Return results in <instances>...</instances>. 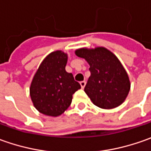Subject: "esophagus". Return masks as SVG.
<instances>
[{
  "label": "esophagus",
  "instance_id": "esophagus-1",
  "mask_svg": "<svg viewBox=\"0 0 151 151\" xmlns=\"http://www.w3.org/2000/svg\"><path fill=\"white\" fill-rule=\"evenodd\" d=\"M80 84H81V88H84L85 86H86V81H81L80 82Z\"/></svg>",
  "mask_w": 151,
  "mask_h": 151
}]
</instances>
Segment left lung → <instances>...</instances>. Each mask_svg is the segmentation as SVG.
I'll return each instance as SVG.
<instances>
[{"mask_svg":"<svg viewBox=\"0 0 151 151\" xmlns=\"http://www.w3.org/2000/svg\"><path fill=\"white\" fill-rule=\"evenodd\" d=\"M75 53L90 65L91 76L84 91L93 104L103 109L121 105L129 92L130 81L117 56L104 47L82 48Z\"/></svg>","mask_w":151,"mask_h":151,"instance_id":"left-lung-1","label":"left lung"}]
</instances>
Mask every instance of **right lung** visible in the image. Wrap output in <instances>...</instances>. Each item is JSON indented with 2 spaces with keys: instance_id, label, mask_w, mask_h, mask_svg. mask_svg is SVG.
I'll return each instance as SVG.
<instances>
[{
  "instance_id": "obj_1",
  "label": "right lung",
  "mask_w": 151,
  "mask_h": 151,
  "mask_svg": "<svg viewBox=\"0 0 151 151\" xmlns=\"http://www.w3.org/2000/svg\"><path fill=\"white\" fill-rule=\"evenodd\" d=\"M68 56L61 50L50 53L38 67L30 86V96L39 113L57 117L70 107L72 95L81 88L65 70Z\"/></svg>"
}]
</instances>
